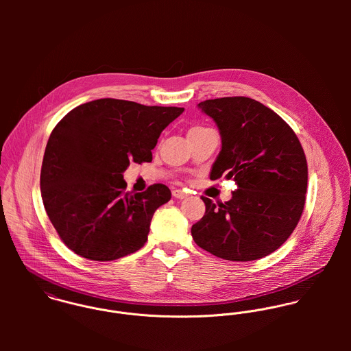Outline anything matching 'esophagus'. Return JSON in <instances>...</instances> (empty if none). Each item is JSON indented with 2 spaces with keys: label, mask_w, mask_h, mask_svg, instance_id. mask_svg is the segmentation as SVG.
<instances>
[{
  "label": "esophagus",
  "mask_w": 351,
  "mask_h": 351,
  "mask_svg": "<svg viewBox=\"0 0 351 351\" xmlns=\"http://www.w3.org/2000/svg\"><path fill=\"white\" fill-rule=\"evenodd\" d=\"M173 196H174L176 199L182 200V199H186V197H188V193L182 192L181 189H174V191H173Z\"/></svg>",
  "instance_id": "esophagus-1"
}]
</instances>
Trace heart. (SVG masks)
<instances>
[{"instance_id":"obj_1","label":"heart","mask_w":351,"mask_h":351,"mask_svg":"<svg viewBox=\"0 0 351 351\" xmlns=\"http://www.w3.org/2000/svg\"><path fill=\"white\" fill-rule=\"evenodd\" d=\"M208 128L205 127H200V125H196V127H192L189 131H188V136H192V135H196V134H200L202 131H205Z\"/></svg>"}]
</instances>
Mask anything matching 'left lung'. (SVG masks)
I'll list each match as a JSON object with an SVG mask.
<instances>
[{
  "label": "left lung",
  "mask_w": 351,
  "mask_h": 351,
  "mask_svg": "<svg viewBox=\"0 0 351 351\" xmlns=\"http://www.w3.org/2000/svg\"><path fill=\"white\" fill-rule=\"evenodd\" d=\"M201 109L217 124L221 151L210 180L238 184L232 199L213 204L192 226L197 246L219 258L247 262L277 250L304 210L308 166L295 131L274 110L249 97L205 100Z\"/></svg>",
  "instance_id": "8db88e82"
}]
</instances>
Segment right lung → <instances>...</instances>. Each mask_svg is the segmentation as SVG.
Instances as JSON below:
<instances>
[{"mask_svg": "<svg viewBox=\"0 0 351 351\" xmlns=\"http://www.w3.org/2000/svg\"><path fill=\"white\" fill-rule=\"evenodd\" d=\"M177 106H146L100 99L71 109L47 142L40 191L60 241L92 261H113L142 249L154 212L171 199L154 184L125 192L130 162L152 160L160 132L181 113Z\"/></svg>", "mask_w": 351, "mask_h": 351, "instance_id": "right-lung-1", "label": "right lung"}]
</instances>
